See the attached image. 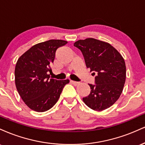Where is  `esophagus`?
I'll return each mask as SVG.
<instances>
[{"label":"esophagus","mask_w":145,"mask_h":145,"mask_svg":"<svg viewBox=\"0 0 145 145\" xmlns=\"http://www.w3.org/2000/svg\"><path fill=\"white\" fill-rule=\"evenodd\" d=\"M71 84H74V86H77V85H78V84H79V82H76V81L71 80Z\"/></svg>","instance_id":"1"}]
</instances>
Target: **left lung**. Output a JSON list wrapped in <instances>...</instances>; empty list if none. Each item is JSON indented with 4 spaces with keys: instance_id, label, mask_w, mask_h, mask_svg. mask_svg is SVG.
I'll use <instances>...</instances> for the list:
<instances>
[{
    "instance_id": "8db88e82",
    "label": "left lung",
    "mask_w": 145,
    "mask_h": 145,
    "mask_svg": "<svg viewBox=\"0 0 145 145\" xmlns=\"http://www.w3.org/2000/svg\"><path fill=\"white\" fill-rule=\"evenodd\" d=\"M74 46L82 52L86 67L95 75V84L83 97L90 108L102 111L112 106L122 93L126 78L125 63L113 46L94 38L78 40Z\"/></svg>"
}]
</instances>
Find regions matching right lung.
<instances>
[{
    "label": "right lung",
    "mask_w": 145,
    "mask_h": 145,
    "mask_svg": "<svg viewBox=\"0 0 145 145\" xmlns=\"http://www.w3.org/2000/svg\"><path fill=\"white\" fill-rule=\"evenodd\" d=\"M67 41L50 39L34 45L18 60L15 68L16 89L25 104L36 112H45L59 100L69 80L50 78L48 71L58 48Z\"/></svg>",
    "instance_id": "obj_1"
}]
</instances>
